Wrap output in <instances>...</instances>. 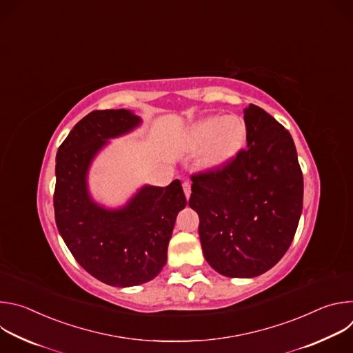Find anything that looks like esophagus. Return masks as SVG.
<instances>
[{"label":"esophagus","instance_id":"obj_1","mask_svg":"<svg viewBox=\"0 0 353 353\" xmlns=\"http://www.w3.org/2000/svg\"><path fill=\"white\" fill-rule=\"evenodd\" d=\"M183 190H184L185 196H187V198H190V195H191V181L185 180V181L183 183Z\"/></svg>","mask_w":353,"mask_h":353}]
</instances>
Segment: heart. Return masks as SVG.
Wrapping results in <instances>:
<instances>
[{"label":"heart","instance_id":"obj_1","mask_svg":"<svg viewBox=\"0 0 353 353\" xmlns=\"http://www.w3.org/2000/svg\"><path fill=\"white\" fill-rule=\"evenodd\" d=\"M247 127L241 117H210L199 121L191 134L196 146H207L203 165L207 169H218L228 165L243 148Z\"/></svg>","mask_w":353,"mask_h":353}]
</instances>
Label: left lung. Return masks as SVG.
Segmentation results:
<instances>
[{
  "instance_id": "1",
  "label": "left lung",
  "mask_w": 353,
  "mask_h": 353,
  "mask_svg": "<svg viewBox=\"0 0 353 353\" xmlns=\"http://www.w3.org/2000/svg\"><path fill=\"white\" fill-rule=\"evenodd\" d=\"M244 123L247 148L222 169L192 174L188 201L205 260L229 278L271 270L303 208V174L289 131L256 105L244 109Z\"/></svg>"
}]
</instances>
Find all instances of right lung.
I'll use <instances>...</instances> for the list:
<instances>
[{"instance_id": "obj_1", "label": "right lung", "mask_w": 353, "mask_h": 353, "mask_svg": "<svg viewBox=\"0 0 353 353\" xmlns=\"http://www.w3.org/2000/svg\"><path fill=\"white\" fill-rule=\"evenodd\" d=\"M142 123L130 110H94L60 145L56 158L57 229L78 264L96 279L128 288L154 279L165 267L177 214L187 201L180 180L143 185L120 208L97 204L88 188L89 168L109 139Z\"/></svg>"}]
</instances>
